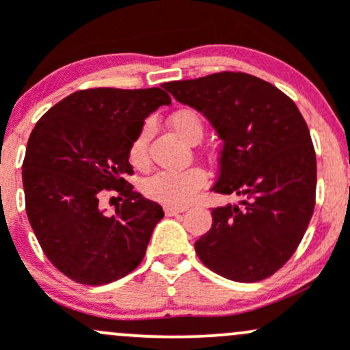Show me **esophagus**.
<instances>
[{
	"mask_svg": "<svg viewBox=\"0 0 350 350\" xmlns=\"http://www.w3.org/2000/svg\"><path fill=\"white\" fill-rule=\"evenodd\" d=\"M186 210H188L186 206H176V204H165V206H164V211H165V215H167V217L183 213V211H186Z\"/></svg>",
	"mask_w": 350,
	"mask_h": 350,
	"instance_id": "34e87169",
	"label": "esophagus"
}]
</instances>
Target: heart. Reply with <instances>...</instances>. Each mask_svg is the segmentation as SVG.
I'll return each instance as SVG.
<instances>
[{
  "instance_id": "heart-1",
  "label": "heart",
  "mask_w": 350,
  "mask_h": 350,
  "mask_svg": "<svg viewBox=\"0 0 350 350\" xmlns=\"http://www.w3.org/2000/svg\"><path fill=\"white\" fill-rule=\"evenodd\" d=\"M169 125L179 139L188 144L195 139H201L203 135V122L195 109H178L169 118ZM147 142H149V129L146 126L130 144V162L139 169H144L149 164ZM204 185H206V172L201 167H188L183 171L155 172L144 179L142 191L150 200L179 206L189 203Z\"/></svg>"
}]
</instances>
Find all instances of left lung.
I'll return each instance as SVG.
<instances>
[{
  "mask_svg": "<svg viewBox=\"0 0 350 350\" xmlns=\"http://www.w3.org/2000/svg\"><path fill=\"white\" fill-rule=\"evenodd\" d=\"M179 103L203 113L224 142L213 191L241 201L211 210L195 242L213 273L256 283L284 266L315 208L317 157L298 107L267 81L217 72L162 84Z\"/></svg>",
  "mask_w": 350,
  "mask_h": 350,
  "instance_id": "1",
  "label": "left lung"
}]
</instances>
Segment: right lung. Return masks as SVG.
<instances>
[{"mask_svg":"<svg viewBox=\"0 0 350 350\" xmlns=\"http://www.w3.org/2000/svg\"><path fill=\"white\" fill-rule=\"evenodd\" d=\"M171 98L161 88H93L69 94L31 130L23 161L25 206L47 259L81 284L100 286L132 273L164 217L125 181L132 140L144 120ZM113 189L122 201L99 206Z\"/></svg>","mask_w":350,"mask_h":350,"instance_id":"add662e5","label":"right lung"}]
</instances>
